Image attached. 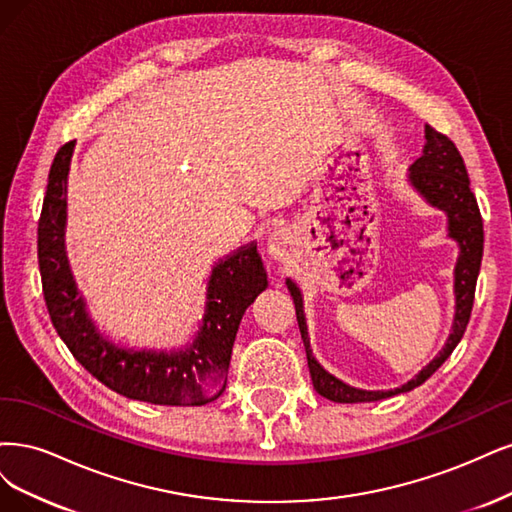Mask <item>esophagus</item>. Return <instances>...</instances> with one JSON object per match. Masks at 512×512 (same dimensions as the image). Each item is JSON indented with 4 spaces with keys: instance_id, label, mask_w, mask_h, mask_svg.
Instances as JSON below:
<instances>
[{
    "instance_id": "34e87169",
    "label": "esophagus",
    "mask_w": 512,
    "mask_h": 512,
    "mask_svg": "<svg viewBox=\"0 0 512 512\" xmlns=\"http://www.w3.org/2000/svg\"><path fill=\"white\" fill-rule=\"evenodd\" d=\"M287 236L283 232H274L268 240V253L274 257V259H283L287 255Z\"/></svg>"
}]
</instances>
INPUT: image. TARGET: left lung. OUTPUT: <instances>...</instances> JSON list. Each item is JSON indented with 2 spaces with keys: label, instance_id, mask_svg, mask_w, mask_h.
<instances>
[{
  "label": "left lung",
  "instance_id": "left-lung-1",
  "mask_svg": "<svg viewBox=\"0 0 512 512\" xmlns=\"http://www.w3.org/2000/svg\"><path fill=\"white\" fill-rule=\"evenodd\" d=\"M425 138H427V144H425L423 155L410 166V183L423 193L427 202L442 208L449 214V234L459 242L461 253L455 268V302H457L455 308L457 310H455L453 332L432 364L425 366L415 378H412V381H408L400 389H391V391L353 389L349 385H344L342 381H338V378H334L332 374H327L319 366V361L312 357L306 319H304L302 293L298 287H295V283L287 280V289L293 298L295 317H298V325L304 340L312 385H315L319 395H323V398L332 402H338V404L376 402V400H385V398H391V395H398L419 387L444 364V361H447V357L453 353V349L459 344L461 336H464L468 327V321L472 315V304H474L476 278H478V270H481V259H483L481 210H478L476 197L470 191L468 170L453 140L449 136H444L442 131L434 129L432 125H425Z\"/></svg>",
  "mask_w": 512,
  "mask_h": 512
}]
</instances>
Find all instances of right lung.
I'll return each mask as SVG.
<instances>
[{
    "instance_id": "add662e5",
    "label": "right lung",
    "mask_w": 512,
    "mask_h": 512,
    "mask_svg": "<svg viewBox=\"0 0 512 512\" xmlns=\"http://www.w3.org/2000/svg\"><path fill=\"white\" fill-rule=\"evenodd\" d=\"M74 142H65L48 172L38 221V263L48 315L57 334L97 381L125 398L161 406H202L225 391L227 368L244 310L268 287L257 246H246L210 274L204 325L178 353H129L95 332L63 249L65 191Z\"/></svg>"
}]
</instances>
